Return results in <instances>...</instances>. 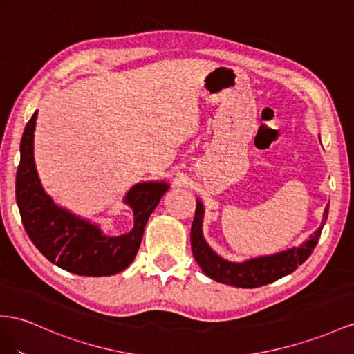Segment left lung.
<instances>
[{"instance_id":"1","label":"left lung","mask_w":354,"mask_h":354,"mask_svg":"<svg viewBox=\"0 0 354 354\" xmlns=\"http://www.w3.org/2000/svg\"><path fill=\"white\" fill-rule=\"evenodd\" d=\"M196 203V215L192 225V250L197 265L211 279L242 288L266 286L295 272L299 265H302L311 256L329 214V205H326L320 227L301 245L283 250L275 254L259 256L243 261H232L216 254L206 242L203 236L205 206L201 198H197Z\"/></svg>"}]
</instances>
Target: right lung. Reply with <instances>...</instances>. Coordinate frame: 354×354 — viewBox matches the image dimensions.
Instances as JSON below:
<instances>
[{"instance_id":"add662e5","label":"right lung","mask_w":354,"mask_h":354,"mask_svg":"<svg viewBox=\"0 0 354 354\" xmlns=\"http://www.w3.org/2000/svg\"><path fill=\"white\" fill-rule=\"evenodd\" d=\"M35 111L21 140V162L16 174V202L30 239L50 263L85 277H109L131 265L140 247L145 225L170 188L166 180L134 184L124 196L133 211V229L109 236L98 224L53 202L44 192L34 160Z\"/></svg>"}]
</instances>
